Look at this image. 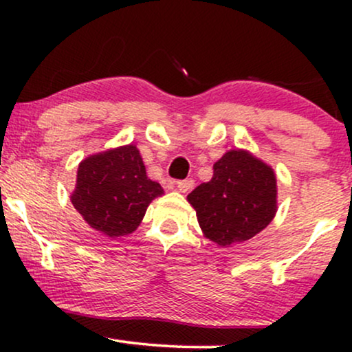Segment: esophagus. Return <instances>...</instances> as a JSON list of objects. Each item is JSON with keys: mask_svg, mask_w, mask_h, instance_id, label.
I'll return each mask as SVG.
<instances>
[{"mask_svg": "<svg viewBox=\"0 0 352 352\" xmlns=\"http://www.w3.org/2000/svg\"><path fill=\"white\" fill-rule=\"evenodd\" d=\"M193 185H195V182H193L192 179L177 182V188H179V192H182V193H188L190 190L193 188Z\"/></svg>", "mask_w": 352, "mask_h": 352, "instance_id": "1", "label": "esophagus"}]
</instances>
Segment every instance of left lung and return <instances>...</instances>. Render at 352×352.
Returning <instances> with one entry per match:
<instances>
[{
	"mask_svg": "<svg viewBox=\"0 0 352 352\" xmlns=\"http://www.w3.org/2000/svg\"><path fill=\"white\" fill-rule=\"evenodd\" d=\"M204 236L218 246L243 243L272 223L278 210L276 173L243 148L225 152L213 177L188 193Z\"/></svg>",
	"mask_w": 352,
	"mask_h": 352,
	"instance_id": "left-lung-1",
	"label": "left lung"
}]
</instances>
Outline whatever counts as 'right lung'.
<instances>
[{
	"mask_svg": "<svg viewBox=\"0 0 352 352\" xmlns=\"http://www.w3.org/2000/svg\"><path fill=\"white\" fill-rule=\"evenodd\" d=\"M164 195L151 180L134 144L89 155L78 167L71 204L84 221L109 238L135 232L151 201Z\"/></svg>",
	"mask_w": 352,
	"mask_h": 352,
	"instance_id": "add662e5",
	"label": "right lung"
}]
</instances>
